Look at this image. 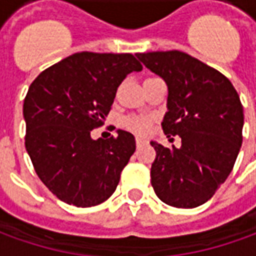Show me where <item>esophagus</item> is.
<instances>
[{"mask_svg":"<svg viewBox=\"0 0 256 256\" xmlns=\"http://www.w3.org/2000/svg\"><path fill=\"white\" fill-rule=\"evenodd\" d=\"M136 144H137V146H142V145L146 144V141L142 138H140V137H137V138H136Z\"/></svg>","mask_w":256,"mask_h":256,"instance_id":"esophagus-1","label":"esophagus"}]
</instances>
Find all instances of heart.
<instances>
[{
    "mask_svg": "<svg viewBox=\"0 0 256 256\" xmlns=\"http://www.w3.org/2000/svg\"><path fill=\"white\" fill-rule=\"evenodd\" d=\"M150 78L146 80H150ZM145 80V82H146ZM152 123H154V119L150 116H144V115H128V116L123 118L122 126L124 128H128L130 132H133L136 134H146L152 128Z\"/></svg>",
    "mask_w": 256,
    "mask_h": 256,
    "instance_id": "b5f03b06",
    "label": "heart"
}]
</instances>
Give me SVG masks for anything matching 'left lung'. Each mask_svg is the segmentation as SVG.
I'll return each mask as SVG.
<instances>
[{
	"instance_id": "left-lung-1",
	"label": "left lung",
	"mask_w": 256,
	"mask_h": 256,
	"mask_svg": "<svg viewBox=\"0 0 256 256\" xmlns=\"http://www.w3.org/2000/svg\"><path fill=\"white\" fill-rule=\"evenodd\" d=\"M136 56L164 79L168 111L162 128L167 137H181V148L150 142L156 150L150 184L163 203L194 208L214 196L234 166L244 124L240 97L224 74L188 53Z\"/></svg>"
}]
</instances>
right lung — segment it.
I'll use <instances>...</instances> for the list:
<instances>
[{"instance_id": "right-lung-1", "label": "right lung", "mask_w": 256, "mask_h": 256, "mask_svg": "<svg viewBox=\"0 0 256 256\" xmlns=\"http://www.w3.org/2000/svg\"><path fill=\"white\" fill-rule=\"evenodd\" d=\"M142 66L132 53L79 52L36 76L23 104L26 150L36 176L62 202L93 207L115 192L136 150L134 136L93 140L119 84Z\"/></svg>"}]
</instances>
